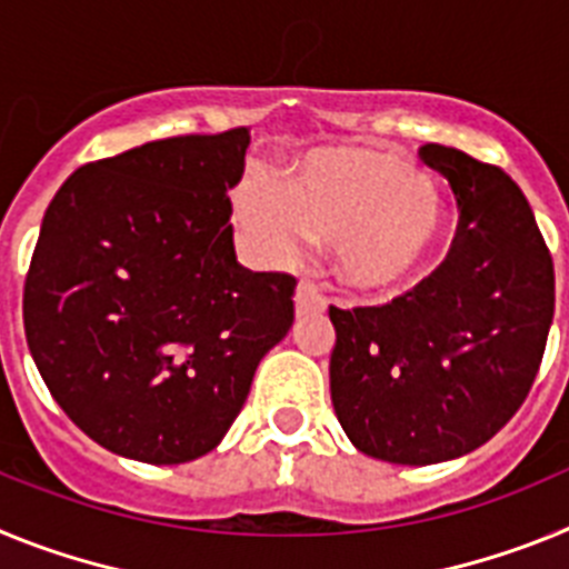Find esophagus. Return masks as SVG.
I'll return each instance as SVG.
<instances>
[{"label": "esophagus", "instance_id": "obj_1", "mask_svg": "<svg viewBox=\"0 0 569 569\" xmlns=\"http://www.w3.org/2000/svg\"><path fill=\"white\" fill-rule=\"evenodd\" d=\"M296 313H313V310H325V299H321L319 288H316L310 279H301L299 288H296Z\"/></svg>", "mask_w": 569, "mask_h": 569}]
</instances>
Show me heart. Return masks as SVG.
<instances>
[{
    "mask_svg": "<svg viewBox=\"0 0 569 569\" xmlns=\"http://www.w3.org/2000/svg\"><path fill=\"white\" fill-rule=\"evenodd\" d=\"M236 222L264 261L290 264L313 239L336 244V270L359 293H393L425 273L447 239L433 184L399 153H347L308 164L293 190L248 182Z\"/></svg>",
    "mask_w": 569,
    "mask_h": 569,
    "instance_id": "1",
    "label": "heart"
}]
</instances>
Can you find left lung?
<instances>
[{
    "label": "left lung",
    "instance_id": "obj_1",
    "mask_svg": "<svg viewBox=\"0 0 569 569\" xmlns=\"http://www.w3.org/2000/svg\"><path fill=\"white\" fill-rule=\"evenodd\" d=\"M456 193L453 248L381 308H330V399L356 450L390 465L472 453L516 416L545 356L556 276L525 193L445 144L419 150Z\"/></svg>",
    "mask_w": 569,
    "mask_h": 569
}]
</instances>
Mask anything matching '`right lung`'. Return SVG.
Segmentation results:
<instances>
[{
	"label": "right lung",
	"mask_w": 569,
	"mask_h": 569,
	"mask_svg": "<svg viewBox=\"0 0 569 569\" xmlns=\"http://www.w3.org/2000/svg\"><path fill=\"white\" fill-rule=\"evenodd\" d=\"M248 144V128L148 142L82 164L44 210L24 336L50 396L110 453H210L293 325V276L236 261L228 190Z\"/></svg>",
	"instance_id": "1"
}]
</instances>
